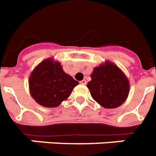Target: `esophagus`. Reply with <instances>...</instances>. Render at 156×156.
Segmentation results:
<instances>
[{
	"label": "esophagus",
	"mask_w": 156,
	"mask_h": 156,
	"mask_svg": "<svg viewBox=\"0 0 156 156\" xmlns=\"http://www.w3.org/2000/svg\"><path fill=\"white\" fill-rule=\"evenodd\" d=\"M80 84H83V85H86V84H87V81H86L85 79H83V80H82L80 82Z\"/></svg>",
	"instance_id": "esophagus-1"
}]
</instances>
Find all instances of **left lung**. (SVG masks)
Masks as SVG:
<instances>
[{"instance_id":"obj_1","label":"left lung","mask_w":156,"mask_h":156,"mask_svg":"<svg viewBox=\"0 0 156 156\" xmlns=\"http://www.w3.org/2000/svg\"><path fill=\"white\" fill-rule=\"evenodd\" d=\"M87 87L94 100L106 108H116L125 102L129 91V80L111 62L94 69Z\"/></svg>"}]
</instances>
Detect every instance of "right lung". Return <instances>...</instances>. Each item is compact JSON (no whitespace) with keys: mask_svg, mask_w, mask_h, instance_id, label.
Masks as SVG:
<instances>
[{"mask_svg":"<svg viewBox=\"0 0 156 156\" xmlns=\"http://www.w3.org/2000/svg\"><path fill=\"white\" fill-rule=\"evenodd\" d=\"M78 84V81L65 73L61 64L53 62L52 59L42 61L29 79L31 96L38 104L47 108L59 106Z\"/></svg>","mask_w":156,"mask_h":156,"instance_id":"add662e5","label":"right lung"}]
</instances>
